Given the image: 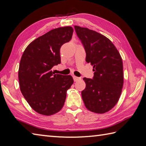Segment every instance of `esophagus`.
<instances>
[{
	"label": "esophagus",
	"mask_w": 146,
	"mask_h": 146,
	"mask_svg": "<svg viewBox=\"0 0 146 146\" xmlns=\"http://www.w3.org/2000/svg\"><path fill=\"white\" fill-rule=\"evenodd\" d=\"M73 79H74V81H79V80L81 79V77H76V76H73Z\"/></svg>",
	"instance_id": "1"
}]
</instances>
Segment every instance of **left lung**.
I'll return each mask as SVG.
<instances>
[{
	"label": "left lung",
	"instance_id": "left-lung-1",
	"mask_svg": "<svg viewBox=\"0 0 146 146\" xmlns=\"http://www.w3.org/2000/svg\"><path fill=\"white\" fill-rule=\"evenodd\" d=\"M86 53V62L93 65V79L84 77L83 102L91 111L104 113L112 109L120 98L123 84L121 56L105 36L86 28L74 26Z\"/></svg>",
	"mask_w": 146,
	"mask_h": 146
}]
</instances>
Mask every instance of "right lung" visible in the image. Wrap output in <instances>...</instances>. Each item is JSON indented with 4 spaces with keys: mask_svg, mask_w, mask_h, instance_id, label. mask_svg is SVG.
<instances>
[{
    "mask_svg": "<svg viewBox=\"0 0 146 146\" xmlns=\"http://www.w3.org/2000/svg\"><path fill=\"white\" fill-rule=\"evenodd\" d=\"M73 33L70 26L48 31L26 47L21 59L19 81L21 91L35 111L51 115L63 107L72 77L55 74L52 69L61 63L60 49Z\"/></svg>",
    "mask_w": 146,
    "mask_h": 146,
    "instance_id": "add662e5",
    "label": "right lung"
}]
</instances>
